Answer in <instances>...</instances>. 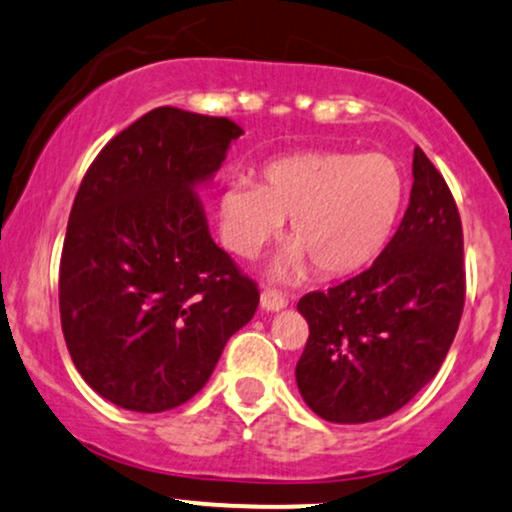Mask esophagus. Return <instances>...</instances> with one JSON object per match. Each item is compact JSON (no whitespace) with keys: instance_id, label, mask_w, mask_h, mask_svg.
Masks as SVG:
<instances>
[{"instance_id":"obj_1","label":"esophagus","mask_w":512,"mask_h":512,"mask_svg":"<svg viewBox=\"0 0 512 512\" xmlns=\"http://www.w3.org/2000/svg\"><path fill=\"white\" fill-rule=\"evenodd\" d=\"M260 305H262V310H267V312H279L288 305V300H286V295L274 291V288H264L260 295Z\"/></svg>"}]
</instances>
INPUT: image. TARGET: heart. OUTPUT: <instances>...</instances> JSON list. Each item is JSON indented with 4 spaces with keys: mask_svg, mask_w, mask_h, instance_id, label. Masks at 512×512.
<instances>
[{
    "mask_svg": "<svg viewBox=\"0 0 512 512\" xmlns=\"http://www.w3.org/2000/svg\"><path fill=\"white\" fill-rule=\"evenodd\" d=\"M403 197L405 176L389 155L298 152L264 164L257 183L231 181L219 197V231L233 255L252 260L291 221V245L272 274L298 279L312 264L334 279L384 248Z\"/></svg>",
    "mask_w": 512,
    "mask_h": 512,
    "instance_id": "obj_1",
    "label": "heart"
}]
</instances>
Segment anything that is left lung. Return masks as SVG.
I'll return each instance as SVG.
<instances>
[{
	"instance_id": "obj_1",
	"label": "left lung",
	"mask_w": 512,
	"mask_h": 512,
	"mask_svg": "<svg viewBox=\"0 0 512 512\" xmlns=\"http://www.w3.org/2000/svg\"><path fill=\"white\" fill-rule=\"evenodd\" d=\"M410 205L369 269L300 298L310 324L298 391L326 422L362 424L410 403L446 360L465 305L463 224L420 147Z\"/></svg>"
}]
</instances>
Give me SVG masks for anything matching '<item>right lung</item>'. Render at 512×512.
I'll return each mask as SVG.
<instances>
[{"label": "right lung", "mask_w": 512, "mask_h": 512, "mask_svg": "<svg viewBox=\"0 0 512 512\" xmlns=\"http://www.w3.org/2000/svg\"><path fill=\"white\" fill-rule=\"evenodd\" d=\"M243 128L157 107L114 135L73 200L59 267L66 348L92 391L164 412L195 396L255 315L257 283L209 236L195 188Z\"/></svg>", "instance_id": "right-lung-1"}]
</instances>
